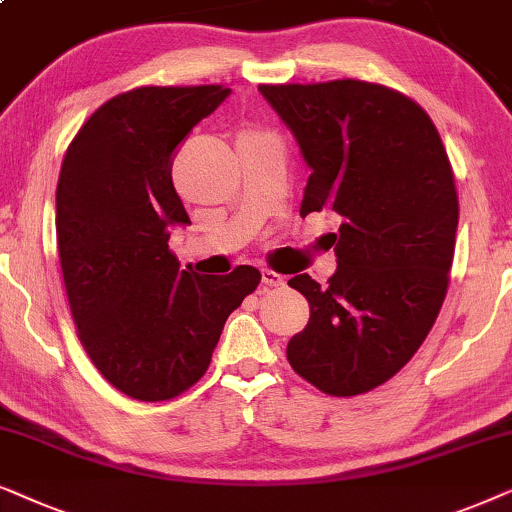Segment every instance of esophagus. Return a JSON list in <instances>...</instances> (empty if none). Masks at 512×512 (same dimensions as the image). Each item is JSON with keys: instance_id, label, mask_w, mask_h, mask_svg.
<instances>
[{"instance_id": "obj_1", "label": "esophagus", "mask_w": 512, "mask_h": 512, "mask_svg": "<svg viewBox=\"0 0 512 512\" xmlns=\"http://www.w3.org/2000/svg\"><path fill=\"white\" fill-rule=\"evenodd\" d=\"M262 283L269 285V288H281V285H285V276L271 269H262Z\"/></svg>"}]
</instances>
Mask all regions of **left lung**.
I'll list each match as a JSON object with an SVG mask.
<instances>
[{
	"instance_id": "obj_1",
	"label": "left lung",
	"mask_w": 512,
	"mask_h": 512,
	"mask_svg": "<svg viewBox=\"0 0 512 512\" xmlns=\"http://www.w3.org/2000/svg\"><path fill=\"white\" fill-rule=\"evenodd\" d=\"M306 168L299 213H327L337 271L288 285L311 318L288 342L299 377L330 395L384 384L438 318L454 260L459 199L438 128L407 95L358 79L260 86Z\"/></svg>"
}]
</instances>
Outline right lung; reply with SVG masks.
Wrapping results in <instances>:
<instances>
[{"label":"right lung","mask_w":512,"mask_h":512,"mask_svg":"<svg viewBox=\"0 0 512 512\" xmlns=\"http://www.w3.org/2000/svg\"><path fill=\"white\" fill-rule=\"evenodd\" d=\"M222 86H142L95 109L67 147L56 234L70 311L88 358L114 388L170 400L206 374L229 313L260 285L182 271L170 229L189 215L173 187V152L229 98Z\"/></svg>","instance_id":"1"}]
</instances>
